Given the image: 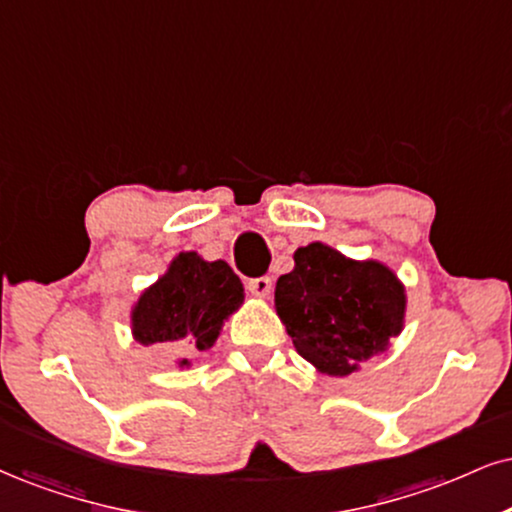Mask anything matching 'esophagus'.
I'll use <instances>...</instances> for the list:
<instances>
[{"label": "esophagus", "instance_id": "1", "mask_svg": "<svg viewBox=\"0 0 512 512\" xmlns=\"http://www.w3.org/2000/svg\"><path fill=\"white\" fill-rule=\"evenodd\" d=\"M249 292L256 296V299H268L270 292H273V280L270 277H254V280L246 282Z\"/></svg>", "mask_w": 512, "mask_h": 512}]
</instances>
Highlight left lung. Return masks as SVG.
<instances>
[{"instance_id":"obj_1","label":"left lung","mask_w":512,"mask_h":512,"mask_svg":"<svg viewBox=\"0 0 512 512\" xmlns=\"http://www.w3.org/2000/svg\"><path fill=\"white\" fill-rule=\"evenodd\" d=\"M406 285L387 263L311 242L275 285V311L296 353L330 377H349L389 351L406 325Z\"/></svg>"}]
</instances>
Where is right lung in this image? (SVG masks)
<instances>
[{"mask_svg":"<svg viewBox=\"0 0 512 512\" xmlns=\"http://www.w3.org/2000/svg\"><path fill=\"white\" fill-rule=\"evenodd\" d=\"M242 304L244 285L225 261L180 251L132 304L130 332L142 346L180 342L187 351H208ZM175 365L185 370L192 361L178 358Z\"/></svg>","mask_w":512,"mask_h":512,"instance_id":"obj_1","label":"right lung"}]
</instances>
